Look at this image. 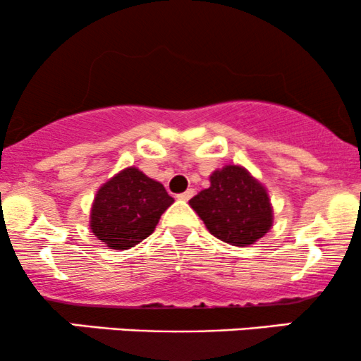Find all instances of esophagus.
<instances>
[{"label": "esophagus", "mask_w": 361, "mask_h": 361, "mask_svg": "<svg viewBox=\"0 0 361 361\" xmlns=\"http://www.w3.org/2000/svg\"><path fill=\"white\" fill-rule=\"evenodd\" d=\"M193 193H195V190L188 188L187 192L180 193V195H178V199H180V200H190V199H192V197H193Z\"/></svg>", "instance_id": "1"}]
</instances>
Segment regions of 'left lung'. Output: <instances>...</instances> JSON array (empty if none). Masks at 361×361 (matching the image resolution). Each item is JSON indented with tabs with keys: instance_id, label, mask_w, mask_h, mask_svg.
<instances>
[{
	"instance_id": "8db88e82",
	"label": "left lung",
	"mask_w": 361,
	"mask_h": 361,
	"mask_svg": "<svg viewBox=\"0 0 361 361\" xmlns=\"http://www.w3.org/2000/svg\"><path fill=\"white\" fill-rule=\"evenodd\" d=\"M190 205L216 238L235 247L252 245L272 226L267 192L240 166L214 171L211 187L190 199Z\"/></svg>"
}]
</instances>
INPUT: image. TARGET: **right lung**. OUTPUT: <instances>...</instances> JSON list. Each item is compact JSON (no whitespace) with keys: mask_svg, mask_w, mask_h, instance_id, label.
Segmentation results:
<instances>
[{"mask_svg":"<svg viewBox=\"0 0 361 361\" xmlns=\"http://www.w3.org/2000/svg\"><path fill=\"white\" fill-rule=\"evenodd\" d=\"M173 202L159 181L126 168L99 188L90 229L108 247L126 250L147 238Z\"/></svg>","mask_w":361,"mask_h":361,"instance_id":"right-lung-1","label":"right lung"}]
</instances>
